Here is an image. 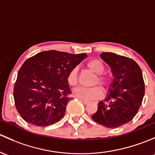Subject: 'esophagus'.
Returning <instances> with one entry per match:
<instances>
[{"label": "esophagus", "mask_w": 155, "mask_h": 155, "mask_svg": "<svg viewBox=\"0 0 155 155\" xmlns=\"http://www.w3.org/2000/svg\"><path fill=\"white\" fill-rule=\"evenodd\" d=\"M81 101L83 102V104H88L89 102L88 101H85V100H81Z\"/></svg>", "instance_id": "1"}]
</instances>
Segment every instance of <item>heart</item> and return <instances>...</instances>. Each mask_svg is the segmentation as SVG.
Listing matches in <instances>:
<instances>
[{
  "mask_svg": "<svg viewBox=\"0 0 155 155\" xmlns=\"http://www.w3.org/2000/svg\"><path fill=\"white\" fill-rule=\"evenodd\" d=\"M87 68L90 71L97 74L94 84H98L102 87H107L110 82V77L104 74V66L100 60L97 59L90 60L87 63ZM67 82L71 87H74L78 83V69L74 68L68 72L67 76ZM73 95L74 97L81 100H94L100 98L102 95V91L100 87H93L90 88L78 87L73 90Z\"/></svg>",
  "mask_w": 155,
  "mask_h": 155,
  "instance_id": "1",
  "label": "heart"
}]
</instances>
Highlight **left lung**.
I'll return each mask as SVG.
<instances>
[{
  "label": "left lung",
  "mask_w": 155,
  "mask_h": 155,
  "mask_svg": "<svg viewBox=\"0 0 155 155\" xmlns=\"http://www.w3.org/2000/svg\"><path fill=\"white\" fill-rule=\"evenodd\" d=\"M100 57L110 67L114 79L92 119L104 127L116 128L131 121L140 109L145 95L143 73L128 57L110 52H103Z\"/></svg>",
  "instance_id": "obj_1"
}]
</instances>
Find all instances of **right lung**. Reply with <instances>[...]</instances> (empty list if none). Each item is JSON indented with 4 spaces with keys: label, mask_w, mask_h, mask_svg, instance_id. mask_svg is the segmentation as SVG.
Listing matches in <instances>:
<instances>
[{
    "label": "right lung",
    "mask_w": 155,
    "mask_h": 155,
    "mask_svg": "<svg viewBox=\"0 0 155 155\" xmlns=\"http://www.w3.org/2000/svg\"><path fill=\"white\" fill-rule=\"evenodd\" d=\"M87 57L51 50L28 58L19 69L13 90L15 107L22 119L36 126L59 122L71 99L68 72Z\"/></svg>",
    "instance_id": "obj_1"
}]
</instances>
